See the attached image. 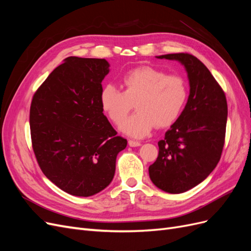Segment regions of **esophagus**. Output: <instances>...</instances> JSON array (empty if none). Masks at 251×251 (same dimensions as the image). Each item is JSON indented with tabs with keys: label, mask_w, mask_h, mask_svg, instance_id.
Returning <instances> with one entry per match:
<instances>
[{
	"label": "esophagus",
	"mask_w": 251,
	"mask_h": 251,
	"mask_svg": "<svg viewBox=\"0 0 251 251\" xmlns=\"http://www.w3.org/2000/svg\"><path fill=\"white\" fill-rule=\"evenodd\" d=\"M128 146L132 148H136V147H140L141 143L139 141H135V140H128Z\"/></svg>",
	"instance_id": "esophagus-1"
}]
</instances>
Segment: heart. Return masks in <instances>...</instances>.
<instances>
[{
    "mask_svg": "<svg viewBox=\"0 0 251 251\" xmlns=\"http://www.w3.org/2000/svg\"><path fill=\"white\" fill-rule=\"evenodd\" d=\"M124 91L108 83L100 91V105L114 124L119 125L133 108L136 112L120 126L124 133L142 138L157 126L173 125L183 110L187 88L178 75H166L143 66L126 72L121 77Z\"/></svg>",
    "mask_w": 251,
    "mask_h": 251,
    "instance_id": "1",
    "label": "heart"
}]
</instances>
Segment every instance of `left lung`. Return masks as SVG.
<instances>
[{"mask_svg": "<svg viewBox=\"0 0 251 251\" xmlns=\"http://www.w3.org/2000/svg\"><path fill=\"white\" fill-rule=\"evenodd\" d=\"M156 57L183 65L189 82L185 108L158 142V158L149 168L150 178L158 188L181 194L206 179L221 158L227 101L222 88L196 56L174 53Z\"/></svg>", "mask_w": 251, "mask_h": 251, "instance_id": "left-lung-1", "label": "left lung"}]
</instances>
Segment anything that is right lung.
<instances>
[{"instance_id":"1","label":"right lung","mask_w":251,"mask_h":251,"mask_svg":"<svg viewBox=\"0 0 251 251\" xmlns=\"http://www.w3.org/2000/svg\"><path fill=\"white\" fill-rule=\"evenodd\" d=\"M104 58L67 57L35 92L30 107L32 148L52 183L77 197L101 192L114 178L126 147L100 105Z\"/></svg>"}]
</instances>
